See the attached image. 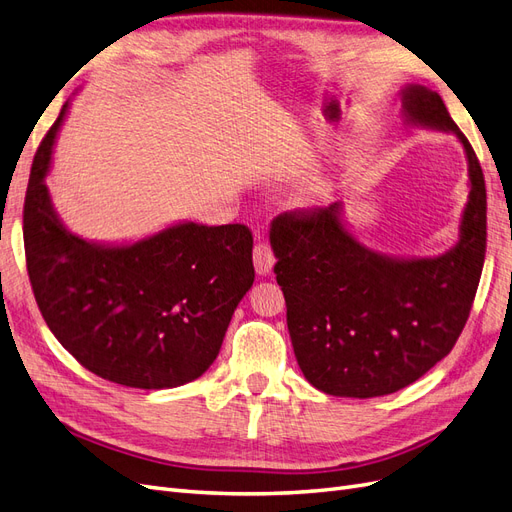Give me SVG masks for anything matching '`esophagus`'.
I'll use <instances>...</instances> for the list:
<instances>
[{"label":"esophagus","instance_id":"esophagus-1","mask_svg":"<svg viewBox=\"0 0 512 512\" xmlns=\"http://www.w3.org/2000/svg\"><path fill=\"white\" fill-rule=\"evenodd\" d=\"M275 265V254L267 241H260L254 247V267L258 275H269Z\"/></svg>","mask_w":512,"mask_h":512}]
</instances>
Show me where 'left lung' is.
<instances>
[{"label":"left lung","instance_id":"left-lung-1","mask_svg":"<svg viewBox=\"0 0 512 512\" xmlns=\"http://www.w3.org/2000/svg\"><path fill=\"white\" fill-rule=\"evenodd\" d=\"M404 115L455 132L466 149L470 200L451 252L418 260L371 252L339 222V203L286 211L271 226L294 356L327 395L380 397L427 374L466 327L483 273L487 190L476 153L436 91L408 85Z\"/></svg>","mask_w":512,"mask_h":512}]
</instances>
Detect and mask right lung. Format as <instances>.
Segmentation results:
<instances>
[{
	"mask_svg": "<svg viewBox=\"0 0 512 512\" xmlns=\"http://www.w3.org/2000/svg\"><path fill=\"white\" fill-rule=\"evenodd\" d=\"M68 104L42 138L23 207L27 273L51 333L91 374L130 389L203 376L254 284L245 224H177L132 245L72 235L44 185Z\"/></svg>",
	"mask_w": 512,
	"mask_h": 512,
	"instance_id": "add662e5",
	"label": "right lung"
}]
</instances>
